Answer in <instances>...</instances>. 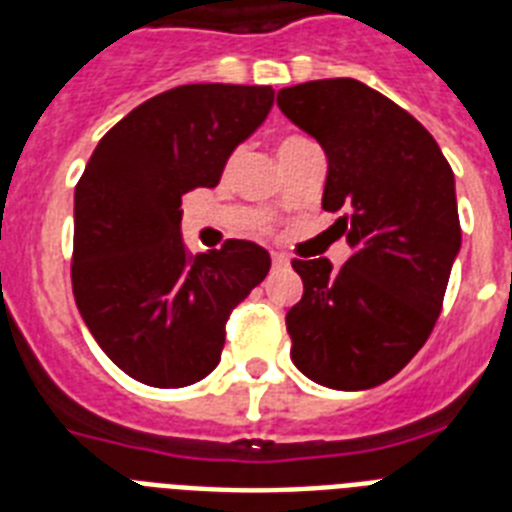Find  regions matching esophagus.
Returning a JSON list of instances; mask_svg holds the SVG:
<instances>
[{
  "instance_id": "34e87169",
  "label": "esophagus",
  "mask_w": 512,
  "mask_h": 512,
  "mask_svg": "<svg viewBox=\"0 0 512 512\" xmlns=\"http://www.w3.org/2000/svg\"><path fill=\"white\" fill-rule=\"evenodd\" d=\"M271 263H273V268H287V265H289V257H287V255H281V252H273V255H271Z\"/></svg>"
}]
</instances>
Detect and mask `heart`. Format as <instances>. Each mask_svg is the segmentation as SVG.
I'll list each match as a JSON object with an SVG mask.
<instances>
[{"label": "heart", "instance_id": "b5f03b06", "mask_svg": "<svg viewBox=\"0 0 512 512\" xmlns=\"http://www.w3.org/2000/svg\"><path fill=\"white\" fill-rule=\"evenodd\" d=\"M300 140H305V138H300V135H287V138H281L279 151H284V148H289V146H295V143H300Z\"/></svg>", "mask_w": 512, "mask_h": 512}]
</instances>
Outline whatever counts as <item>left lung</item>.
<instances>
[{
    "label": "left lung",
    "mask_w": 512,
    "mask_h": 512,
    "mask_svg": "<svg viewBox=\"0 0 512 512\" xmlns=\"http://www.w3.org/2000/svg\"><path fill=\"white\" fill-rule=\"evenodd\" d=\"M281 114L327 154L321 207L345 209L350 257L292 260V361L332 390L377 388L433 332L462 244L454 172L412 114L356 79L279 90Z\"/></svg>",
    "instance_id": "8db88e82"
}]
</instances>
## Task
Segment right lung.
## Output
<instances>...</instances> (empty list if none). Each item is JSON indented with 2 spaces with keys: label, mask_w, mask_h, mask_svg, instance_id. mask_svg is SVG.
I'll return each mask as SVG.
<instances>
[{
  "label": "right lung",
  "mask_w": 512,
  "mask_h": 512,
  "mask_svg": "<svg viewBox=\"0 0 512 512\" xmlns=\"http://www.w3.org/2000/svg\"><path fill=\"white\" fill-rule=\"evenodd\" d=\"M271 106L260 84H183L130 111L92 151L74 191L71 284L90 335L132 380H204L231 311L271 271L255 241L188 255L180 239L183 193L215 188Z\"/></svg>",
  "instance_id": "obj_1"
}]
</instances>
